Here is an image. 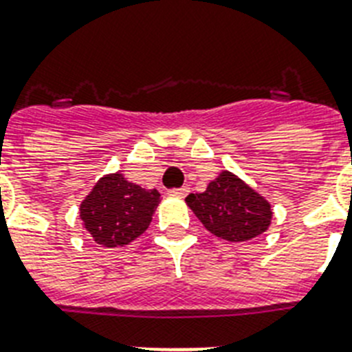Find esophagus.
I'll use <instances>...</instances> for the list:
<instances>
[{
	"label": "esophagus",
	"mask_w": 352,
	"mask_h": 352,
	"mask_svg": "<svg viewBox=\"0 0 352 352\" xmlns=\"http://www.w3.org/2000/svg\"><path fill=\"white\" fill-rule=\"evenodd\" d=\"M170 196H178V197H185L188 194V187H182V188H173L169 190Z\"/></svg>",
	"instance_id": "1"
}]
</instances>
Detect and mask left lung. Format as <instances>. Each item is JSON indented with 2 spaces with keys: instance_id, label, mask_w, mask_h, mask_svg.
Returning <instances> with one entry per match:
<instances>
[{
  "instance_id": "obj_1",
  "label": "left lung",
  "mask_w": 352,
  "mask_h": 352,
  "mask_svg": "<svg viewBox=\"0 0 352 352\" xmlns=\"http://www.w3.org/2000/svg\"><path fill=\"white\" fill-rule=\"evenodd\" d=\"M185 201L210 234L230 243L259 237L274 217L268 199L230 170H221L205 192L188 194Z\"/></svg>"
}]
</instances>
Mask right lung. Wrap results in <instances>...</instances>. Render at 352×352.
Listing matches in <instances>:
<instances>
[{
    "label": "right lung",
    "mask_w": 352,
    "mask_h": 352,
    "mask_svg": "<svg viewBox=\"0 0 352 352\" xmlns=\"http://www.w3.org/2000/svg\"><path fill=\"white\" fill-rule=\"evenodd\" d=\"M160 203L156 188H142L122 173L106 174L80 203V219L93 241L106 248L129 245L149 228Z\"/></svg>",
    "instance_id": "right-lung-1"
}]
</instances>
